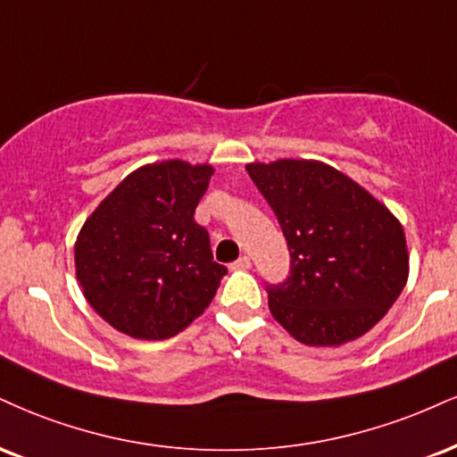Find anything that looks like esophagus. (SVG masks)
I'll list each match as a JSON object with an SVG mask.
<instances>
[{
    "label": "esophagus",
    "instance_id": "1",
    "mask_svg": "<svg viewBox=\"0 0 457 457\" xmlns=\"http://www.w3.org/2000/svg\"><path fill=\"white\" fill-rule=\"evenodd\" d=\"M229 268H232V270H249V268H251V257L249 255L238 257V260H236Z\"/></svg>",
    "mask_w": 457,
    "mask_h": 457
}]
</instances>
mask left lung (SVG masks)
<instances>
[{
    "instance_id": "left-lung-1",
    "label": "left lung",
    "mask_w": 457,
    "mask_h": 457,
    "mask_svg": "<svg viewBox=\"0 0 457 457\" xmlns=\"http://www.w3.org/2000/svg\"><path fill=\"white\" fill-rule=\"evenodd\" d=\"M246 172L277 214L289 249L287 278L266 285L272 317L312 347L366 334L409 277L398 219L321 162L249 163Z\"/></svg>"
}]
</instances>
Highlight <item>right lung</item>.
Returning a JSON list of instances; mask_svg holds the SVG:
<instances>
[{
	"mask_svg": "<svg viewBox=\"0 0 457 457\" xmlns=\"http://www.w3.org/2000/svg\"><path fill=\"white\" fill-rule=\"evenodd\" d=\"M211 166L151 163L120 183L82 225L76 277L89 304L134 338L163 340L200 317L228 268L194 214Z\"/></svg>",
	"mask_w": 457,
	"mask_h": 457,
	"instance_id": "1",
	"label": "right lung"
}]
</instances>
